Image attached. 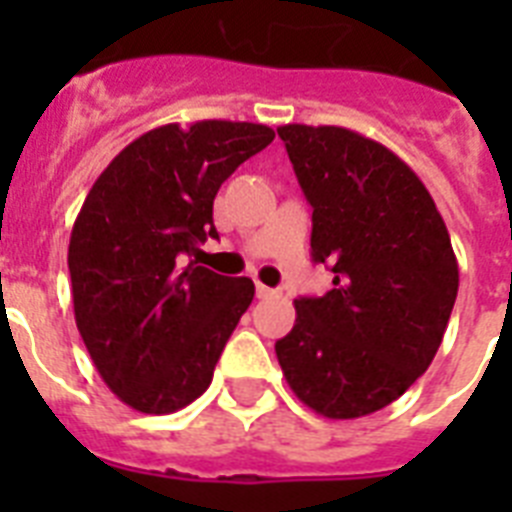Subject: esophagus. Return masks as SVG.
<instances>
[{"label":"esophagus","mask_w":512,"mask_h":512,"mask_svg":"<svg viewBox=\"0 0 512 512\" xmlns=\"http://www.w3.org/2000/svg\"><path fill=\"white\" fill-rule=\"evenodd\" d=\"M273 295H276V289L265 287V284H260V281H257V297H260V300H265V297H273Z\"/></svg>","instance_id":"34e87169"}]
</instances>
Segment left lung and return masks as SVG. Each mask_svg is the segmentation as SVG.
Here are the masks:
<instances>
[{"label":"left lung","mask_w":512,"mask_h":512,"mask_svg":"<svg viewBox=\"0 0 512 512\" xmlns=\"http://www.w3.org/2000/svg\"><path fill=\"white\" fill-rule=\"evenodd\" d=\"M279 138L313 207V260L332 265L335 287L295 300L276 356L305 406L356 420L430 366L457 300V257L433 196L390 148L329 124H284Z\"/></svg>","instance_id":"1"}]
</instances>
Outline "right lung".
<instances>
[{"label":"right lung","mask_w":512,"mask_h":512,"mask_svg":"<svg viewBox=\"0 0 512 512\" xmlns=\"http://www.w3.org/2000/svg\"><path fill=\"white\" fill-rule=\"evenodd\" d=\"M276 132L204 119L140 135L100 172L76 215L68 271L76 329L119 401L170 414L204 393L255 284L180 255L215 239L220 185Z\"/></svg>","instance_id":"right-lung-1"}]
</instances>
